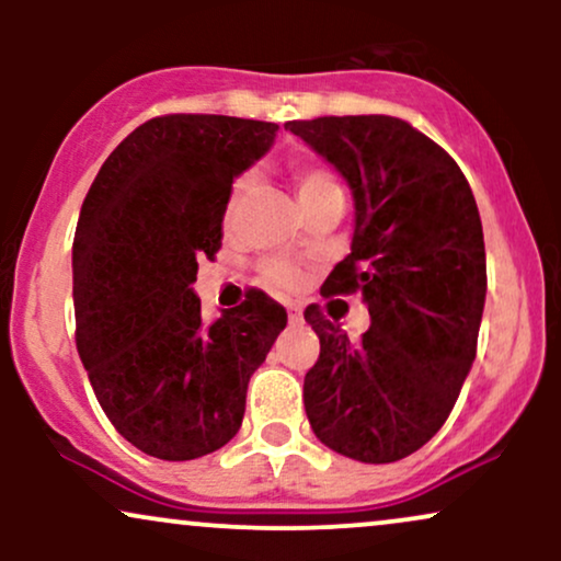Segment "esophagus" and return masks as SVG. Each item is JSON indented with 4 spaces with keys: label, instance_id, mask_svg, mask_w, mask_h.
Masks as SVG:
<instances>
[{
    "label": "esophagus",
    "instance_id": "1",
    "mask_svg": "<svg viewBox=\"0 0 561 561\" xmlns=\"http://www.w3.org/2000/svg\"><path fill=\"white\" fill-rule=\"evenodd\" d=\"M287 317H289V324H300V321H302L300 306H295V302H289V306H287Z\"/></svg>",
    "mask_w": 561,
    "mask_h": 561
}]
</instances>
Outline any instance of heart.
Segmentation results:
<instances>
[{
	"instance_id": "1",
	"label": "heart",
	"mask_w": 561,
	"mask_h": 561,
	"mask_svg": "<svg viewBox=\"0 0 561 561\" xmlns=\"http://www.w3.org/2000/svg\"><path fill=\"white\" fill-rule=\"evenodd\" d=\"M295 184H298V195L302 205L313 203V199H321L327 195H343V186H340L337 176L319 163L295 165ZM248 186H250L248 173H242V176H237L234 182H231L229 197H227V218L234 216V210L240 208ZM261 276L268 282V285L279 289H295L302 282V268L293 261L268 259L261 263Z\"/></svg>"
}]
</instances>
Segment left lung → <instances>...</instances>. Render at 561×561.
<instances>
[{
    "instance_id": "obj_1",
    "label": "left lung",
    "mask_w": 561,
    "mask_h": 561,
    "mask_svg": "<svg viewBox=\"0 0 561 561\" xmlns=\"http://www.w3.org/2000/svg\"><path fill=\"white\" fill-rule=\"evenodd\" d=\"M287 128L345 176L356 199L351 253L327 295L362 293L371 327L351 343L319 306V358L302 382L313 433L347 459L390 465L448 420L478 353L485 242L465 173L390 115H330Z\"/></svg>"
}]
</instances>
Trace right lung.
Segmentation results:
<instances>
[{"instance_id": "obj_1", "label": "right lung", "mask_w": 561, "mask_h": 561, "mask_svg": "<svg viewBox=\"0 0 561 561\" xmlns=\"http://www.w3.org/2000/svg\"><path fill=\"white\" fill-rule=\"evenodd\" d=\"M276 124L173 113L102 163L73 237L76 347L96 401L131 446L190 461L227 446L248 382L287 311L261 289L205 324L197 261L221 250L229 186Z\"/></svg>"}]
</instances>
